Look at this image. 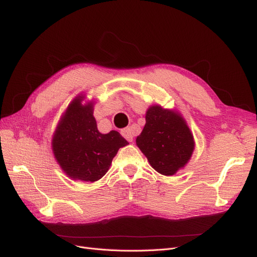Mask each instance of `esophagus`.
<instances>
[{"instance_id":"esophagus-1","label":"esophagus","mask_w":257,"mask_h":257,"mask_svg":"<svg viewBox=\"0 0 257 257\" xmlns=\"http://www.w3.org/2000/svg\"><path fill=\"white\" fill-rule=\"evenodd\" d=\"M121 134H122V136L126 139L127 142H130V143H132L133 142V134H132V132H131V130L130 128H124V130H122L121 131Z\"/></svg>"}]
</instances>
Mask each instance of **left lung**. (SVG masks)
Listing matches in <instances>:
<instances>
[{
    "mask_svg": "<svg viewBox=\"0 0 257 257\" xmlns=\"http://www.w3.org/2000/svg\"><path fill=\"white\" fill-rule=\"evenodd\" d=\"M136 145L152 168L173 176L188 164L195 142L182 114L176 109L152 105L146 111V125Z\"/></svg>",
    "mask_w": 257,
    "mask_h": 257,
    "instance_id": "left-lung-1",
    "label": "left lung"
}]
</instances>
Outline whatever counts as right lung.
Masks as SVG:
<instances>
[{
	"mask_svg": "<svg viewBox=\"0 0 257 257\" xmlns=\"http://www.w3.org/2000/svg\"><path fill=\"white\" fill-rule=\"evenodd\" d=\"M85 94L77 95L61 115L52 135L54 159L72 180L94 182L109 169L119 149L128 143L119 132L99 133L93 115L94 102L82 103Z\"/></svg>",
	"mask_w": 257,
	"mask_h": 257,
	"instance_id": "right-lung-1",
	"label": "right lung"
}]
</instances>
